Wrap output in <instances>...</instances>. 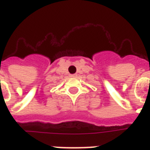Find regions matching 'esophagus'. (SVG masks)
Instances as JSON below:
<instances>
[{"mask_svg": "<svg viewBox=\"0 0 150 150\" xmlns=\"http://www.w3.org/2000/svg\"><path fill=\"white\" fill-rule=\"evenodd\" d=\"M70 76L71 77H75V76H76V75H75V74H73V75H71Z\"/></svg>", "mask_w": 150, "mask_h": 150, "instance_id": "34e87169", "label": "esophagus"}]
</instances>
